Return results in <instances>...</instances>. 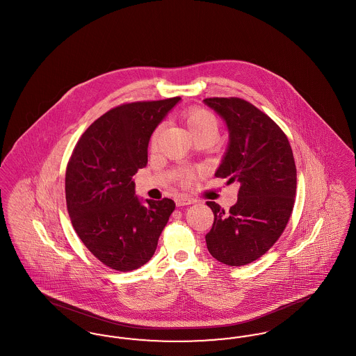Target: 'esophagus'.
<instances>
[{
	"label": "esophagus",
	"instance_id": "1",
	"mask_svg": "<svg viewBox=\"0 0 356 356\" xmlns=\"http://www.w3.org/2000/svg\"><path fill=\"white\" fill-rule=\"evenodd\" d=\"M175 203H176L177 207H184V205L195 203V200H193V199H189V197H186V196H177V197L175 199Z\"/></svg>",
	"mask_w": 356,
	"mask_h": 356
}]
</instances>
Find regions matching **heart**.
<instances>
[{"instance_id": "1", "label": "heart", "mask_w": 356, "mask_h": 356, "mask_svg": "<svg viewBox=\"0 0 356 356\" xmlns=\"http://www.w3.org/2000/svg\"><path fill=\"white\" fill-rule=\"evenodd\" d=\"M184 122L189 135L192 136L193 140L199 138H205V137H212L216 140L218 134H219V122L215 118V115L204 108H193L189 109L184 113ZM159 135V129L153 132L151 137V145L154 147L156 140ZM189 176H186V180H188Z\"/></svg>"}]
</instances>
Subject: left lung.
<instances>
[{"instance_id":"left-lung-1","label":"left lung","mask_w":356,"mask_h":356,"mask_svg":"<svg viewBox=\"0 0 356 356\" xmlns=\"http://www.w3.org/2000/svg\"><path fill=\"white\" fill-rule=\"evenodd\" d=\"M204 104L225 121L229 143L215 176L240 183L235 205L225 212L207 202L213 225L205 235L209 254L240 267L266 254L287 225L296 193V167L287 136L251 102L212 97Z\"/></svg>"}]
</instances>
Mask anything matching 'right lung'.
I'll use <instances>...</instances> for the list:
<instances>
[{"mask_svg":"<svg viewBox=\"0 0 356 356\" xmlns=\"http://www.w3.org/2000/svg\"><path fill=\"white\" fill-rule=\"evenodd\" d=\"M137 102L96 120L77 141L65 175L72 225L85 247L116 271L137 270L151 260L176 204L145 203L135 196L134 176L147 167L156 127L180 102Z\"/></svg>","mask_w":356,"mask_h":356,"instance_id":"1","label":"right lung"}]
</instances>
